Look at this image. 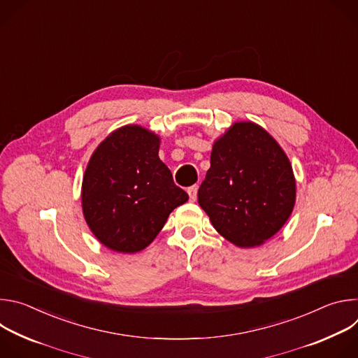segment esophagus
Returning <instances> with one entry per match:
<instances>
[{
	"label": "esophagus",
	"mask_w": 358,
	"mask_h": 358,
	"mask_svg": "<svg viewBox=\"0 0 358 358\" xmlns=\"http://www.w3.org/2000/svg\"><path fill=\"white\" fill-rule=\"evenodd\" d=\"M196 191H198V185H192L187 189L188 195H189V201H195L196 199Z\"/></svg>",
	"instance_id": "34e87169"
}]
</instances>
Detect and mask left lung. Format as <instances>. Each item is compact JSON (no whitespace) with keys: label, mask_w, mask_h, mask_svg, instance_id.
<instances>
[{"label":"left lung","mask_w":358,"mask_h":358,"mask_svg":"<svg viewBox=\"0 0 358 358\" xmlns=\"http://www.w3.org/2000/svg\"><path fill=\"white\" fill-rule=\"evenodd\" d=\"M296 182L289 159L262 127L235 123L211 152L198 202L214 228L238 246L273 236L292 214Z\"/></svg>","instance_id":"1"}]
</instances>
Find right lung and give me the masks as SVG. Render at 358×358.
Returning <instances> with one entry per match:
<instances>
[{"mask_svg": "<svg viewBox=\"0 0 358 358\" xmlns=\"http://www.w3.org/2000/svg\"><path fill=\"white\" fill-rule=\"evenodd\" d=\"M160 138L140 126L113 131L96 148L85 171L82 207L86 222L105 246L134 253L188 199L159 157Z\"/></svg>", "mask_w": 358, "mask_h": 358, "instance_id": "add662e5", "label": "right lung"}]
</instances>
